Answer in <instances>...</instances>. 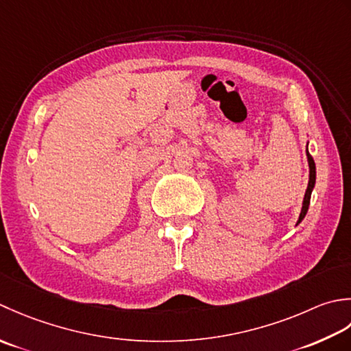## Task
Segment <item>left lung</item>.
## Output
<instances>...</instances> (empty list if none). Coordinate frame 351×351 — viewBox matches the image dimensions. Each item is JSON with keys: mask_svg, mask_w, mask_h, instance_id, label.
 <instances>
[{"mask_svg": "<svg viewBox=\"0 0 351 351\" xmlns=\"http://www.w3.org/2000/svg\"><path fill=\"white\" fill-rule=\"evenodd\" d=\"M307 154V162H309V184H307V189H306V194H304V199H303V207H302V213H300V218L297 221V224L302 223V219L306 217L307 209H309V203H311V194H312V189L313 186H315V162H313L312 156L309 154V152H306Z\"/></svg>", "mask_w": 351, "mask_h": 351, "instance_id": "obj_1", "label": "left lung"}]
</instances>
